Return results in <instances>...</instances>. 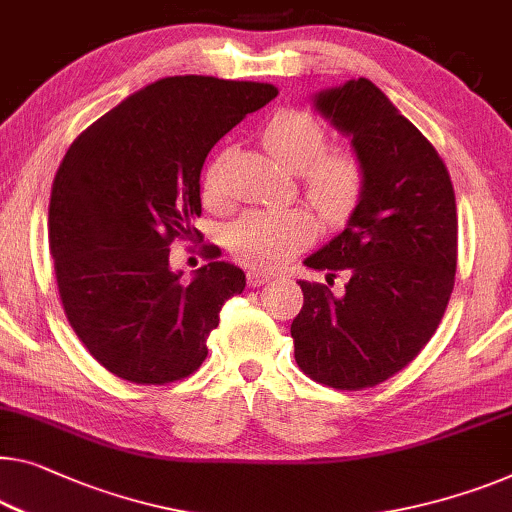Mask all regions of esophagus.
I'll use <instances>...</instances> for the list:
<instances>
[{
    "label": "esophagus",
    "mask_w": 512,
    "mask_h": 512,
    "mask_svg": "<svg viewBox=\"0 0 512 512\" xmlns=\"http://www.w3.org/2000/svg\"><path fill=\"white\" fill-rule=\"evenodd\" d=\"M273 278V271H264V269H250L248 271V285L250 287H262L266 280Z\"/></svg>",
    "instance_id": "34e87169"
}]
</instances>
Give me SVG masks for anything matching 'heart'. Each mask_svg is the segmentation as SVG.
Returning a JSON list of instances; mask_svg holds the SVG:
<instances>
[{"label": "heart", "mask_w": 512, "mask_h": 512, "mask_svg": "<svg viewBox=\"0 0 512 512\" xmlns=\"http://www.w3.org/2000/svg\"><path fill=\"white\" fill-rule=\"evenodd\" d=\"M264 147L289 172H299L308 202L324 218H345L363 190V163L349 149H326L329 133L315 114L280 110L266 121ZM220 156L207 167L202 197L209 207L225 202ZM315 225L305 211H246L227 227V248L253 266H276L308 246Z\"/></svg>", "instance_id": "obj_1"}]
</instances>
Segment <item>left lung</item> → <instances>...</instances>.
<instances>
[{
    "label": "left lung",
    "mask_w": 512,
    "mask_h": 512,
    "mask_svg": "<svg viewBox=\"0 0 512 512\" xmlns=\"http://www.w3.org/2000/svg\"><path fill=\"white\" fill-rule=\"evenodd\" d=\"M315 108L352 137L363 190L347 227L305 259L347 271L345 294L301 282L294 358L338 391L377 386L427 345L455 285L457 211L451 174L427 137L370 80L315 96Z\"/></svg>",
    "instance_id": "1"
}]
</instances>
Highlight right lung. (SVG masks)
<instances>
[{"mask_svg":"<svg viewBox=\"0 0 512 512\" xmlns=\"http://www.w3.org/2000/svg\"><path fill=\"white\" fill-rule=\"evenodd\" d=\"M264 82L174 75L135 91L75 137L50 195V253L68 324L114 377L163 386L207 358L220 308L246 287L239 266L181 282L170 243L200 232V174L220 137L264 108Z\"/></svg>","mask_w":512,"mask_h":512,"instance_id":"add662e5","label":"right lung"}]
</instances>
